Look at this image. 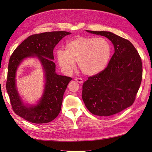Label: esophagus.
Masks as SVG:
<instances>
[{
	"label": "esophagus",
	"mask_w": 152,
	"mask_h": 152,
	"mask_svg": "<svg viewBox=\"0 0 152 152\" xmlns=\"http://www.w3.org/2000/svg\"><path fill=\"white\" fill-rule=\"evenodd\" d=\"M75 81H76L77 82H78L79 83H83V79H82V78H80V77H77V78H76Z\"/></svg>",
	"instance_id": "obj_1"
}]
</instances>
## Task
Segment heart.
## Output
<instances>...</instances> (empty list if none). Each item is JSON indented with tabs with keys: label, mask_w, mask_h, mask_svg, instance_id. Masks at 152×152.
Segmentation results:
<instances>
[{
	"label": "heart",
	"mask_w": 152,
	"mask_h": 152,
	"mask_svg": "<svg viewBox=\"0 0 152 152\" xmlns=\"http://www.w3.org/2000/svg\"><path fill=\"white\" fill-rule=\"evenodd\" d=\"M66 50H58V64L65 74L70 75L75 68V61L85 75L93 76L107 66L111 54V46L107 39L77 36L66 45Z\"/></svg>",
	"instance_id": "heart-1"
}]
</instances>
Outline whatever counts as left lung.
I'll list each match as a JSON object with an SVG mask.
<instances>
[{
	"instance_id": "obj_1",
	"label": "left lung",
	"mask_w": 152,
	"mask_h": 152,
	"mask_svg": "<svg viewBox=\"0 0 152 152\" xmlns=\"http://www.w3.org/2000/svg\"><path fill=\"white\" fill-rule=\"evenodd\" d=\"M86 31L110 39L115 53L104 70L89 77L83 83V100L94 115L108 116L118 113L135 100L142 79L141 58L127 39L108 31Z\"/></svg>"
}]
</instances>
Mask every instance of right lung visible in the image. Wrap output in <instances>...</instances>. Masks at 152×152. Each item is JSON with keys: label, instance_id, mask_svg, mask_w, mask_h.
I'll use <instances>...</instances> for the list:
<instances>
[{"label": "right lung", "instance_id": "obj_1", "mask_svg": "<svg viewBox=\"0 0 152 152\" xmlns=\"http://www.w3.org/2000/svg\"><path fill=\"white\" fill-rule=\"evenodd\" d=\"M66 31L46 32L28 37L11 55L8 66L6 89L14 113L24 120L36 124L46 123L54 120L61 110L67 86L72 78L61 76L55 72L53 50L64 36ZM37 57L43 66L46 83L44 93L35 106H26L19 96L15 85L17 67L24 58Z\"/></svg>", "mask_w": 152, "mask_h": 152}]
</instances>
